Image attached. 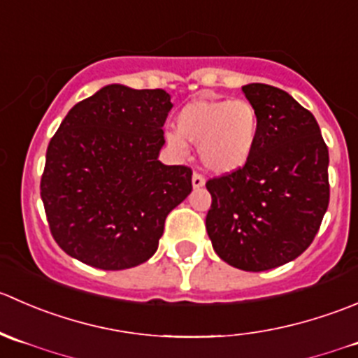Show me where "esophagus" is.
Segmentation results:
<instances>
[{
    "instance_id": "34e87169",
    "label": "esophagus",
    "mask_w": 358,
    "mask_h": 358,
    "mask_svg": "<svg viewBox=\"0 0 358 358\" xmlns=\"http://www.w3.org/2000/svg\"><path fill=\"white\" fill-rule=\"evenodd\" d=\"M191 184H193L194 189H200V187L205 186V179L201 178L200 174H193V178H191Z\"/></svg>"
}]
</instances>
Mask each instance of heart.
Returning a JSON list of instances; mask_svg holds the SVG:
<instances>
[{
  "instance_id": "heart-1",
  "label": "heart",
  "mask_w": 358,
  "mask_h": 358,
  "mask_svg": "<svg viewBox=\"0 0 358 358\" xmlns=\"http://www.w3.org/2000/svg\"><path fill=\"white\" fill-rule=\"evenodd\" d=\"M178 132H167V143L178 153L186 143L198 146L205 171L228 176L249 164L259 137V115L252 102L243 99L198 97L178 113Z\"/></svg>"
}]
</instances>
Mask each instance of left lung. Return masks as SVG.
<instances>
[{
    "label": "left lung",
    "instance_id": "obj_1",
    "mask_svg": "<svg viewBox=\"0 0 358 358\" xmlns=\"http://www.w3.org/2000/svg\"><path fill=\"white\" fill-rule=\"evenodd\" d=\"M242 92L259 115V137L249 164L210 179L205 226L224 263L264 271L310 247L329 205V151L320 127L287 92L264 83Z\"/></svg>",
    "mask_w": 358,
    "mask_h": 358
}]
</instances>
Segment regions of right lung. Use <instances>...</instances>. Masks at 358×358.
<instances>
[{
    "label": "right lung",
    "mask_w": 358,
    "mask_h": 358,
    "mask_svg": "<svg viewBox=\"0 0 358 358\" xmlns=\"http://www.w3.org/2000/svg\"><path fill=\"white\" fill-rule=\"evenodd\" d=\"M162 88L106 85L71 108L47 150L41 200L60 249L99 270H127L158 249L191 171L158 160L172 109Z\"/></svg>",
    "instance_id": "1"
}]
</instances>
